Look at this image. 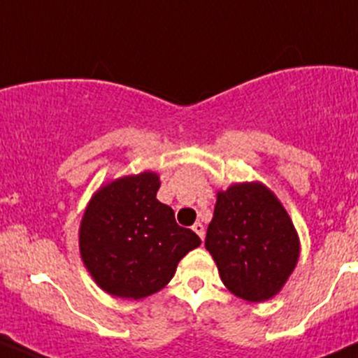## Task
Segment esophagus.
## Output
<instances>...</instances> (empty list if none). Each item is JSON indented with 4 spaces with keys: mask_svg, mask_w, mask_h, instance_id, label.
<instances>
[{
    "mask_svg": "<svg viewBox=\"0 0 358 358\" xmlns=\"http://www.w3.org/2000/svg\"><path fill=\"white\" fill-rule=\"evenodd\" d=\"M192 230H194V232L197 234V236L201 237L202 241H204V234H206V232H204V225H202V223H199V222L194 223V225H192Z\"/></svg>",
    "mask_w": 358,
    "mask_h": 358,
    "instance_id": "34e87169",
    "label": "esophagus"
}]
</instances>
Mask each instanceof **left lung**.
<instances>
[{
  "label": "left lung",
  "mask_w": 358,
  "mask_h": 358,
  "mask_svg": "<svg viewBox=\"0 0 358 358\" xmlns=\"http://www.w3.org/2000/svg\"><path fill=\"white\" fill-rule=\"evenodd\" d=\"M204 244L227 289L246 301L277 294L299 256L289 215L262 183H236L218 192Z\"/></svg>",
  "instance_id": "left-lung-1"
}]
</instances>
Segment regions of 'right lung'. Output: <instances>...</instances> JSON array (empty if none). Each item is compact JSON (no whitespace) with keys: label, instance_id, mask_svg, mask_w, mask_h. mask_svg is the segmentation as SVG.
Masks as SVG:
<instances>
[{"label":"right lung","instance_id":"obj_1","mask_svg":"<svg viewBox=\"0 0 358 358\" xmlns=\"http://www.w3.org/2000/svg\"><path fill=\"white\" fill-rule=\"evenodd\" d=\"M159 176H124L95 194L83 216L79 249L95 282L109 294L140 299L161 291L176 265L201 246L175 211L156 199Z\"/></svg>","mask_w":358,"mask_h":358}]
</instances>
